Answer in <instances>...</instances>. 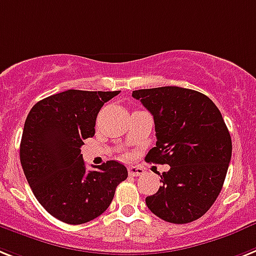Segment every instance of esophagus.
I'll use <instances>...</instances> for the list:
<instances>
[{
  "mask_svg": "<svg viewBox=\"0 0 256 256\" xmlns=\"http://www.w3.org/2000/svg\"><path fill=\"white\" fill-rule=\"evenodd\" d=\"M128 176H132V177H139L144 173L143 168H139V166H128Z\"/></svg>",
  "mask_w": 256,
  "mask_h": 256,
  "instance_id": "34e87169",
  "label": "esophagus"
}]
</instances>
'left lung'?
Here are the masks:
<instances>
[{
	"mask_svg": "<svg viewBox=\"0 0 256 256\" xmlns=\"http://www.w3.org/2000/svg\"><path fill=\"white\" fill-rule=\"evenodd\" d=\"M132 98L154 116L158 142L146 160L170 166L146 204L173 224L198 220L220 194L230 162V134L220 110L208 96L176 86L136 90Z\"/></svg>",
	"mask_w": 256,
	"mask_h": 256,
	"instance_id": "1",
	"label": "left lung"
}]
</instances>
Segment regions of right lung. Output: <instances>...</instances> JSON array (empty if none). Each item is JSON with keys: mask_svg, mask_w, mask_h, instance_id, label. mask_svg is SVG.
Instances as JSON below:
<instances>
[{"mask_svg": "<svg viewBox=\"0 0 256 256\" xmlns=\"http://www.w3.org/2000/svg\"><path fill=\"white\" fill-rule=\"evenodd\" d=\"M120 91L68 90L36 102L26 118L20 164L32 192L52 216L78 225L106 211L128 169L110 160L86 170L80 147L95 135L98 112Z\"/></svg>", "mask_w": 256, "mask_h": 256, "instance_id": "obj_1", "label": "right lung"}]
</instances>
